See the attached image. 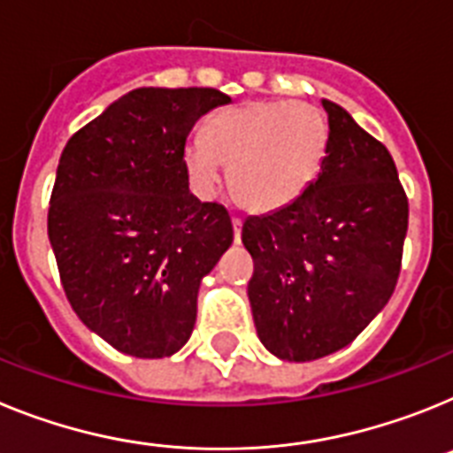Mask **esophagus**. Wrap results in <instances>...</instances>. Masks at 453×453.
<instances>
[{"label": "esophagus", "instance_id": "obj_1", "mask_svg": "<svg viewBox=\"0 0 453 453\" xmlns=\"http://www.w3.org/2000/svg\"><path fill=\"white\" fill-rule=\"evenodd\" d=\"M242 226L243 221L239 219V216H232V227H234V242H242Z\"/></svg>", "mask_w": 453, "mask_h": 453}]
</instances>
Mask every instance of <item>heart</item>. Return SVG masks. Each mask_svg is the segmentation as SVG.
Masks as SVG:
<instances>
[{
	"label": "heart",
	"instance_id": "obj_1",
	"mask_svg": "<svg viewBox=\"0 0 453 453\" xmlns=\"http://www.w3.org/2000/svg\"><path fill=\"white\" fill-rule=\"evenodd\" d=\"M330 125L305 102H250L216 113L203 136L184 145V164L210 194L230 168L234 198L253 211H275L294 203L317 180L328 155Z\"/></svg>",
	"mask_w": 453,
	"mask_h": 453
}]
</instances>
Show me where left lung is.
<instances>
[{
	"label": "left lung",
	"instance_id": "left-lung-1",
	"mask_svg": "<svg viewBox=\"0 0 453 453\" xmlns=\"http://www.w3.org/2000/svg\"><path fill=\"white\" fill-rule=\"evenodd\" d=\"M319 178L294 203L250 216L249 298L259 342L305 363L351 344L395 292L408 198L392 155L335 102Z\"/></svg>",
	"mask_w": 453,
	"mask_h": 453
}]
</instances>
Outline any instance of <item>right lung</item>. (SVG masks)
I'll return each instance as SVG.
<instances>
[{"label":"right lung","mask_w":453,"mask_h":453,"mask_svg":"<svg viewBox=\"0 0 453 453\" xmlns=\"http://www.w3.org/2000/svg\"><path fill=\"white\" fill-rule=\"evenodd\" d=\"M216 88H136L74 132L58 159L47 234L81 321L136 357L194 333L198 287L230 249V214L188 191L184 145Z\"/></svg>","instance_id":"1"}]
</instances>
